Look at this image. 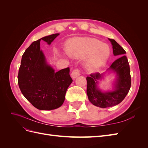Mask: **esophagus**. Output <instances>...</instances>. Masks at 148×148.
<instances>
[{"instance_id": "esophagus-1", "label": "esophagus", "mask_w": 148, "mask_h": 148, "mask_svg": "<svg viewBox=\"0 0 148 148\" xmlns=\"http://www.w3.org/2000/svg\"><path fill=\"white\" fill-rule=\"evenodd\" d=\"M80 75V71L78 69L74 70L72 72H71V78L73 79H75L77 77Z\"/></svg>"}]
</instances>
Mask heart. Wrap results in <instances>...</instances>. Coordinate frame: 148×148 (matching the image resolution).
I'll list each match as a JSON object with an SVG mask.
<instances>
[{
  "label": "heart",
  "mask_w": 148,
  "mask_h": 148,
  "mask_svg": "<svg viewBox=\"0 0 148 148\" xmlns=\"http://www.w3.org/2000/svg\"><path fill=\"white\" fill-rule=\"evenodd\" d=\"M65 50L70 57L83 59L88 56L84 66L88 72L99 71L108 61L110 50L107 44L92 38H74L65 44Z\"/></svg>",
  "instance_id": "b5f03b06"
}]
</instances>
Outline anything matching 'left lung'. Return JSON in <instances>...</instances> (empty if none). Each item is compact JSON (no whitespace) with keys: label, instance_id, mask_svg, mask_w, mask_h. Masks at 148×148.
Wrapping results in <instances>:
<instances>
[{"label":"left lung","instance_id":"obj_1","mask_svg":"<svg viewBox=\"0 0 148 148\" xmlns=\"http://www.w3.org/2000/svg\"><path fill=\"white\" fill-rule=\"evenodd\" d=\"M109 40L112 45L114 55L122 56L115 60L106 71H110L116 74L113 91L102 92L97 87L98 83L103 78L105 72L101 74L95 73L91 74L90 77H86V92L88 99L93 105L101 108L119 104L124 99L131 87L130 65L127 57L124 56L126 52L114 39Z\"/></svg>","mask_w":148,"mask_h":148}]
</instances>
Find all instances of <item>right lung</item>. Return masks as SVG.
Returning a JSON list of instances; mask_svg holds the SVG:
<instances>
[{
    "instance_id": "right-lung-1",
    "label": "right lung",
    "mask_w": 148,
    "mask_h": 148,
    "mask_svg": "<svg viewBox=\"0 0 148 148\" xmlns=\"http://www.w3.org/2000/svg\"><path fill=\"white\" fill-rule=\"evenodd\" d=\"M59 35L53 34L34 41L22 56L18 75V86L26 99L39 110H50L60 107L73 82L69 67L56 72L40 49L41 40L50 45Z\"/></svg>"
}]
</instances>
